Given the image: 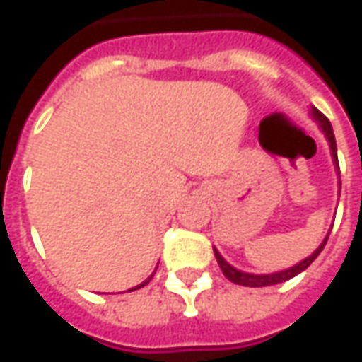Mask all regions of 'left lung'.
Returning a JSON list of instances; mask_svg holds the SVG:
<instances>
[{
  "label": "left lung",
  "mask_w": 362,
  "mask_h": 362,
  "mask_svg": "<svg viewBox=\"0 0 362 362\" xmlns=\"http://www.w3.org/2000/svg\"><path fill=\"white\" fill-rule=\"evenodd\" d=\"M309 117L315 120L317 124H319V130L325 134L327 142H329V150H331V158H333V164H335V170H337V178H339V192H341V172H339V160H337V142H335V134H333V127H331V122L327 120V117L321 112V110H317L313 105H311V109H309ZM333 228V226H331ZM327 238H329V232H327L325 240L319 243V247H317L315 252L311 253V255H307L305 259L301 262H297L291 267H287V269H281V272H274V274H250V272H242V269H238V267H233L232 264H228L226 259H223V255L216 247H214V255H216V259H218V265H220V269H222V274L233 281V284L238 285H245V287H267V285H277V284H284L287 279H291L295 275H299L301 272H305L309 265L313 264L317 259V255L323 252V247H325Z\"/></svg>",
  "instance_id": "left-lung-1"
}]
</instances>
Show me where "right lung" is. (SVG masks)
Wrapping results in <instances>:
<instances>
[{"instance_id":"obj_1","label":"right lung","mask_w":362,"mask_h":362,"mask_svg":"<svg viewBox=\"0 0 362 362\" xmlns=\"http://www.w3.org/2000/svg\"><path fill=\"white\" fill-rule=\"evenodd\" d=\"M154 274H156V269H154ZM154 274H152V275H154ZM152 275H150V277H152ZM150 277H148V279H146V281H142V284H140V285H136V287H132V289H140V287H144V285H146L150 281ZM132 289H129V291H132Z\"/></svg>"}]
</instances>
